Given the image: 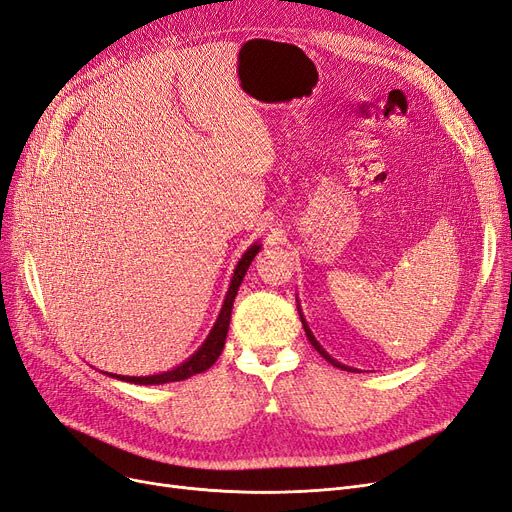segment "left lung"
Returning a JSON list of instances; mask_svg holds the SVG:
<instances>
[{"label": "left lung", "mask_w": 512, "mask_h": 512, "mask_svg": "<svg viewBox=\"0 0 512 512\" xmlns=\"http://www.w3.org/2000/svg\"><path fill=\"white\" fill-rule=\"evenodd\" d=\"M299 310V308H297ZM299 318H301V325H304V331H306V335H308V339H310V344L318 350V354L325 358V361H329L333 367H339V369H344V371H352V367H346V365H342V363H337L333 356H329V352H325V348L320 346L318 342H316V337L312 335V331H310V327H308V323H306V318H304V314H301V310H299Z\"/></svg>", "instance_id": "obj_1"}]
</instances>
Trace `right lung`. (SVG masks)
Listing matches in <instances>:
<instances>
[{
	"label": "right lung",
	"mask_w": 512,
	"mask_h": 512,
	"mask_svg": "<svg viewBox=\"0 0 512 512\" xmlns=\"http://www.w3.org/2000/svg\"><path fill=\"white\" fill-rule=\"evenodd\" d=\"M261 244H251V249L242 255V259L238 261V266L234 270L232 282H230V289H227V295L223 299V306L219 312V318L215 327L208 333V337L204 339V344L187 358L185 363H181L179 367L158 373V375H145V377H128V375H116V373H107L111 377H118L122 382H130V384H143V386H151V384H168V382H181L187 380V377H192L196 373H202L206 369H211L215 365V361L219 358L223 346H225V335L227 329H230V318H232V306H234V299L238 295V287L242 285V278L249 270L251 261L255 259V255L259 253Z\"/></svg>",
	"instance_id": "1"
}]
</instances>
